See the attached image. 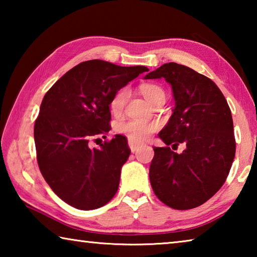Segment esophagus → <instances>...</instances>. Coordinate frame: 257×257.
I'll return each mask as SVG.
<instances>
[{
  "instance_id": "obj_1",
  "label": "esophagus",
  "mask_w": 257,
  "mask_h": 257,
  "mask_svg": "<svg viewBox=\"0 0 257 257\" xmlns=\"http://www.w3.org/2000/svg\"><path fill=\"white\" fill-rule=\"evenodd\" d=\"M128 145H129L130 151H132V152H136V151L139 149V146H141V143L130 141V139H129V141H128Z\"/></svg>"
}]
</instances>
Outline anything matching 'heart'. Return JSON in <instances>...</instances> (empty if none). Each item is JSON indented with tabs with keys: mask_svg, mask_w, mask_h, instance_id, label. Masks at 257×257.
<instances>
[{
	"mask_svg": "<svg viewBox=\"0 0 257 257\" xmlns=\"http://www.w3.org/2000/svg\"><path fill=\"white\" fill-rule=\"evenodd\" d=\"M141 92L144 95L145 98L149 102H153V99L158 96L159 94L164 93L161 87L152 84H145L141 86ZM129 97V90L127 88H121L118 90L110 102V110L112 114L119 115L127 104ZM159 129L158 122H149V121H143L137 119H129L122 121L116 125V130L120 134H123L127 136L130 141L134 142H142L149 138L151 135H153L156 130Z\"/></svg>",
	"mask_w": 257,
	"mask_h": 257,
	"instance_id": "b5f03b06",
	"label": "heart"
}]
</instances>
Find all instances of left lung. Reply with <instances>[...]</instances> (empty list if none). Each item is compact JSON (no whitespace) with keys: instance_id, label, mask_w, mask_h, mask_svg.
Segmentation results:
<instances>
[{"instance_id":"left-lung-1","label":"left lung","mask_w":257,"mask_h":257,"mask_svg":"<svg viewBox=\"0 0 257 257\" xmlns=\"http://www.w3.org/2000/svg\"><path fill=\"white\" fill-rule=\"evenodd\" d=\"M164 78L172 87L176 106L161 130L164 147H154L150 180L161 202L175 210H190L208 201L224 184L236 153L231 111L214 82L175 62L145 76ZM185 142L181 155L173 148Z\"/></svg>"}]
</instances>
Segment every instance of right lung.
I'll return each mask as SVG.
<instances>
[{
  "mask_svg": "<svg viewBox=\"0 0 257 257\" xmlns=\"http://www.w3.org/2000/svg\"><path fill=\"white\" fill-rule=\"evenodd\" d=\"M145 71L143 66L85 61L45 94L34 127L37 163L52 190L69 205L95 210L115 195L130 154L127 138L116 135L99 149L89 144L111 130L113 95Z\"/></svg>",
  "mask_w": 257,
  "mask_h": 257,
  "instance_id": "right-lung-1",
  "label": "right lung"
}]
</instances>
